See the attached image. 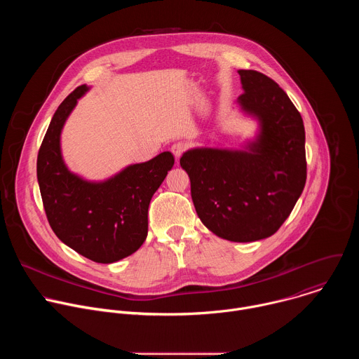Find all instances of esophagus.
<instances>
[{
	"label": "esophagus",
	"mask_w": 359,
	"mask_h": 359,
	"mask_svg": "<svg viewBox=\"0 0 359 359\" xmlns=\"http://www.w3.org/2000/svg\"><path fill=\"white\" fill-rule=\"evenodd\" d=\"M186 149H187V144L183 143V142H176V143L172 144V147H170V150H172V153H173L176 159H179V158L183 155V153L186 151Z\"/></svg>",
	"instance_id": "obj_1"
}]
</instances>
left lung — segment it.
Returning <instances> with one entry per match:
<instances>
[{"label":"left lung","instance_id":"1","mask_svg":"<svg viewBox=\"0 0 359 359\" xmlns=\"http://www.w3.org/2000/svg\"><path fill=\"white\" fill-rule=\"evenodd\" d=\"M237 102L260 122L247 150L201 147L183 153L197 216L216 236L248 243L273 236L292 212L306 180L305 130L288 95L267 75L238 71Z\"/></svg>","mask_w":359,"mask_h":359}]
</instances>
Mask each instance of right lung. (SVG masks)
Listing matches in <instances>:
<instances>
[{
  "mask_svg": "<svg viewBox=\"0 0 359 359\" xmlns=\"http://www.w3.org/2000/svg\"><path fill=\"white\" fill-rule=\"evenodd\" d=\"M86 85L69 93L50 121L36 159V176L50 229L68 247L102 264L133 254L147 236V209L175 165L170 151L130 165L116 176L92 183L71 173L61 155L62 126Z\"/></svg>",
  "mask_w": 359,
  "mask_h": 359,
  "instance_id": "1",
  "label": "right lung"
}]
</instances>
